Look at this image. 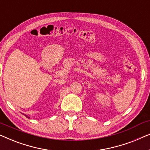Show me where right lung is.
Listing matches in <instances>:
<instances>
[{"instance_id": "1", "label": "right lung", "mask_w": 150, "mask_h": 150, "mask_svg": "<svg viewBox=\"0 0 150 150\" xmlns=\"http://www.w3.org/2000/svg\"><path fill=\"white\" fill-rule=\"evenodd\" d=\"M24 116H26V117H27V118H30L29 117H28V116H27V115H25V114H24Z\"/></svg>"}]
</instances>
